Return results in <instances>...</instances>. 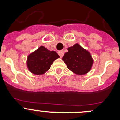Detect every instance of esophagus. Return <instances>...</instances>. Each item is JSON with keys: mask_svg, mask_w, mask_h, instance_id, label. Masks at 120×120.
Returning <instances> with one entry per match:
<instances>
[{"mask_svg": "<svg viewBox=\"0 0 120 120\" xmlns=\"http://www.w3.org/2000/svg\"><path fill=\"white\" fill-rule=\"evenodd\" d=\"M58 54H59V55L60 56V57H62L64 56V51H63V50H62V51L59 52Z\"/></svg>", "mask_w": 120, "mask_h": 120, "instance_id": "esophagus-1", "label": "esophagus"}]
</instances>
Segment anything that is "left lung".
<instances>
[{"label":"left lung","instance_id":"obj_1","mask_svg":"<svg viewBox=\"0 0 120 120\" xmlns=\"http://www.w3.org/2000/svg\"><path fill=\"white\" fill-rule=\"evenodd\" d=\"M67 49L68 52L65 53L62 60L68 68L77 75H84L89 72L94 64L90 52L77 43Z\"/></svg>","mask_w":120,"mask_h":120}]
</instances>
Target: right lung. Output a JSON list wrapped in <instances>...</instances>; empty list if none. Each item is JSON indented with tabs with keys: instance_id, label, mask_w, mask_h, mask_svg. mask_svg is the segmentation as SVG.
<instances>
[{
	"instance_id": "add662e5",
	"label": "right lung",
	"mask_w": 120,
	"mask_h": 120,
	"mask_svg": "<svg viewBox=\"0 0 120 120\" xmlns=\"http://www.w3.org/2000/svg\"><path fill=\"white\" fill-rule=\"evenodd\" d=\"M59 57L60 56L55 51H50L45 46H41L28 54L26 67L33 74L42 75L50 69L53 61Z\"/></svg>"
}]
</instances>
